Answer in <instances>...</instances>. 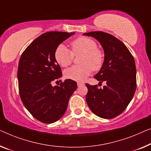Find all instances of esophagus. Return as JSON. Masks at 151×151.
I'll return each instance as SVG.
<instances>
[{
	"label": "esophagus",
	"instance_id": "34e87169",
	"mask_svg": "<svg viewBox=\"0 0 151 151\" xmlns=\"http://www.w3.org/2000/svg\"><path fill=\"white\" fill-rule=\"evenodd\" d=\"M77 85H78V87L83 86V85H84V83L82 82H77Z\"/></svg>",
	"mask_w": 151,
	"mask_h": 151
}]
</instances>
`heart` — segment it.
Instances as JSON below:
<instances>
[{
	"label": "heart",
	"instance_id": "b5f03b06",
	"mask_svg": "<svg viewBox=\"0 0 151 151\" xmlns=\"http://www.w3.org/2000/svg\"><path fill=\"white\" fill-rule=\"evenodd\" d=\"M71 51L64 45L57 47L54 56L58 64L62 67L70 65L74 57L81 55L80 65L73 66L64 71V76L68 79L83 81L90 75L92 70L98 71L104 62V53L98 48L96 40L89 37L77 38L71 42Z\"/></svg>",
	"mask_w": 151,
	"mask_h": 151
}]
</instances>
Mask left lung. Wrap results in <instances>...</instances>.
Segmentation results:
<instances>
[{
  "label": "left lung",
  "mask_w": 151,
  "mask_h": 151,
  "mask_svg": "<svg viewBox=\"0 0 151 151\" xmlns=\"http://www.w3.org/2000/svg\"><path fill=\"white\" fill-rule=\"evenodd\" d=\"M97 39L104 49V62L94 76L106 85L102 89L86 83L87 105L96 115L112 119L125 111L136 89V68L133 55L123 42L111 34L94 31L84 33Z\"/></svg>",
  "instance_id": "left-lung-1"
}]
</instances>
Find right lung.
I'll return each mask as SVG.
<instances>
[{
    "label": "right lung",
    "instance_id": "right-lung-1",
    "mask_svg": "<svg viewBox=\"0 0 151 151\" xmlns=\"http://www.w3.org/2000/svg\"><path fill=\"white\" fill-rule=\"evenodd\" d=\"M74 34L57 31L42 34L27 47L19 59L17 78L20 98L29 112L42 123L49 124L59 120L77 87L71 79L62 81L59 86L51 85L62 75L54 56L55 49Z\"/></svg>",
    "mask_w": 151,
    "mask_h": 151
}]
</instances>
